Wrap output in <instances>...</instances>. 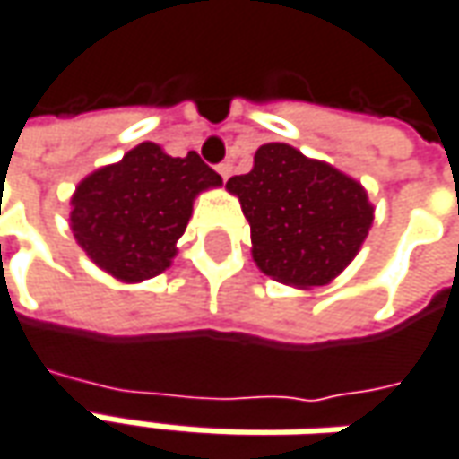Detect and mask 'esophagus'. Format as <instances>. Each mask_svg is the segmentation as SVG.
Here are the masks:
<instances>
[{"mask_svg":"<svg viewBox=\"0 0 459 459\" xmlns=\"http://www.w3.org/2000/svg\"><path fill=\"white\" fill-rule=\"evenodd\" d=\"M218 172H221V178H223V180H229L230 172H233V165L226 160V162H221V165H218Z\"/></svg>","mask_w":459,"mask_h":459,"instance_id":"34e87169","label":"esophagus"}]
</instances>
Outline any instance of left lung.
<instances>
[{"mask_svg": "<svg viewBox=\"0 0 459 459\" xmlns=\"http://www.w3.org/2000/svg\"><path fill=\"white\" fill-rule=\"evenodd\" d=\"M251 226L254 261L294 287H320L353 261L373 223L366 190L290 144H264L226 182Z\"/></svg>", "mask_w": 459, "mask_h": 459, "instance_id": "left-lung-1", "label": "left lung"}]
</instances>
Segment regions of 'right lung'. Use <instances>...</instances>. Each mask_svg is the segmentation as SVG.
I'll return each mask as SVG.
<instances>
[{
	"instance_id": "obj_1",
	"label": "right lung",
	"mask_w": 459,
	"mask_h": 459,
	"mask_svg": "<svg viewBox=\"0 0 459 459\" xmlns=\"http://www.w3.org/2000/svg\"><path fill=\"white\" fill-rule=\"evenodd\" d=\"M221 182L195 152L169 157L144 142L78 185L71 211L75 241L121 281L154 277L175 256L193 198Z\"/></svg>"
}]
</instances>
